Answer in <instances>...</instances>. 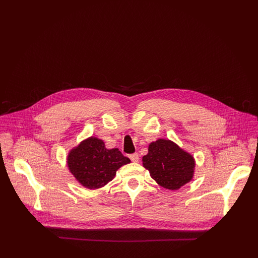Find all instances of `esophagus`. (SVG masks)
Returning a JSON list of instances; mask_svg holds the SVG:
<instances>
[{"label": "esophagus", "mask_w": 258, "mask_h": 258, "mask_svg": "<svg viewBox=\"0 0 258 258\" xmlns=\"http://www.w3.org/2000/svg\"><path fill=\"white\" fill-rule=\"evenodd\" d=\"M130 158L133 162H138L139 161V154L138 153H134L130 155Z\"/></svg>", "instance_id": "1"}]
</instances>
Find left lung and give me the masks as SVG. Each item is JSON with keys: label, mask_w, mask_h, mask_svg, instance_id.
<instances>
[{"label": "left lung", "mask_w": 258, "mask_h": 258, "mask_svg": "<svg viewBox=\"0 0 258 258\" xmlns=\"http://www.w3.org/2000/svg\"><path fill=\"white\" fill-rule=\"evenodd\" d=\"M142 161L151 177L168 190H178L194 175V157L170 140L159 139L152 142L148 154L143 156Z\"/></svg>", "instance_id": "8db88e82"}]
</instances>
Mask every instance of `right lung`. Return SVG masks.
Segmentation results:
<instances>
[{"label": "right lung", "mask_w": 258, "mask_h": 258, "mask_svg": "<svg viewBox=\"0 0 258 258\" xmlns=\"http://www.w3.org/2000/svg\"><path fill=\"white\" fill-rule=\"evenodd\" d=\"M117 149H107L102 140L90 137L71 149L67 157L70 172L85 188L95 190L111 181L116 170L130 163Z\"/></svg>", "instance_id": "add662e5"}]
</instances>
